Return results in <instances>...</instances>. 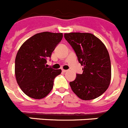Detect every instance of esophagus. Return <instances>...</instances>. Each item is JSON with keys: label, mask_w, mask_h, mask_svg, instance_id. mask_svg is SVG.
<instances>
[{"label": "esophagus", "mask_w": 128, "mask_h": 128, "mask_svg": "<svg viewBox=\"0 0 128 128\" xmlns=\"http://www.w3.org/2000/svg\"><path fill=\"white\" fill-rule=\"evenodd\" d=\"M62 72H68V70H62Z\"/></svg>", "instance_id": "1"}]
</instances>
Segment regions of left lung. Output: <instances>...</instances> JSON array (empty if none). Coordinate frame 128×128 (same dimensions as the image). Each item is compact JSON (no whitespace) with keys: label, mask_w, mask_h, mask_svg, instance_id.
<instances>
[{"label":"left lung","mask_w":128,"mask_h":128,"mask_svg":"<svg viewBox=\"0 0 128 128\" xmlns=\"http://www.w3.org/2000/svg\"><path fill=\"white\" fill-rule=\"evenodd\" d=\"M65 40L83 65L82 74H77L70 86L82 100L96 99L108 89L111 80V62L108 50L99 38L91 33L70 32Z\"/></svg>","instance_id":"1"}]
</instances>
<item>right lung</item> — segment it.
Listing matches in <instances>:
<instances>
[{"instance_id":"right-lung-1","label":"right lung","mask_w":128,"mask_h":128,"mask_svg":"<svg viewBox=\"0 0 128 128\" xmlns=\"http://www.w3.org/2000/svg\"><path fill=\"white\" fill-rule=\"evenodd\" d=\"M63 38V33L43 32L26 40L15 59V76L24 93L31 98L42 99L52 89L54 80L62 70L46 66L47 60Z\"/></svg>"}]
</instances>
